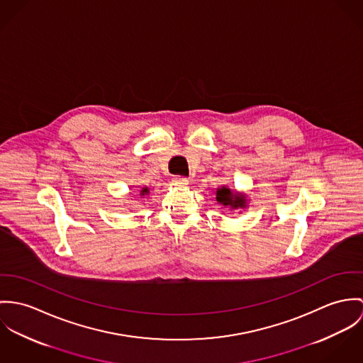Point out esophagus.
<instances>
[{
    "instance_id": "obj_1",
    "label": "esophagus",
    "mask_w": 363,
    "mask_h": 363,
    "mask_svg": "<svg viewBox=\"0 0 363 363\" xmlns=\"http://www.w3.org/2000/svg\"><path fill=\"white\" fill-rule=\"evenodd\" d=\"M172 185L178 186V188H184L188 185V179L182 178V177H175V178H172Z\"/></svg>"
}]
</instances>
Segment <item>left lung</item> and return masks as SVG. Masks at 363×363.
Wrapping results in <instances>:
<instances>
[{
  "label": "left lung",
  "instance_id": "obj_1",
  "mask_svg": "<svg viewBox=\"0 0 363 363\" xmlns=\"http://www.w3.org/2000/svg\"><path fill=\"white\" fill-rule=\"evenodd\" d=\"M216 201L230 210H245L247 207V196L246 194L228 188L223 185L216 189Z\"/></svg>",
  "mask_w": 363,
  "mask_h": 363
}]
</instances>
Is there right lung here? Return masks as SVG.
Returning <instances> with one entry per match:
<instances>
[{
    "label": "right lung",
    "instance_id": "obj_1",
    "mask_svg": "<svg viewBox=\"0 0 363 363\" xmlns=\"http://www.w3.org/2000/svg\"><path fill=\"white\" fill-rule=\"evenodd\" d=\"M150 194V191H149V188L147 186H145V188H142L140 189V192H139V195H140V198H143V196H147Z\"/></svg>",
    "mask_w": 363,
    "mask_h": 363
}]
</instances>
